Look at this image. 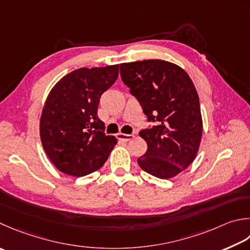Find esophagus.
Wrapping results in <instances>:
<instances>
[{
    "mask_svg": "<svg viewBox=\"0 0 250 250\" xmlns=\"http://www.w3.org/2000/svg\"><path fill=\"white\" fill-rule=\"evenodd\" d=\"M117 139L124 142H129L131 140L134 139L133 134H125V133H118L117 134Z\"/></svg>",
    "mask_w": 250,
    "mask_h": 250,
    "instance_id": "1",
    "label": "esophagus"
}]
</instances>
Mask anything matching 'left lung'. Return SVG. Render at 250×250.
<instances>
[{"label": "left lung", "mask_w": 250, "mask_h": 250, "mask_svg": "<svg viewBox=\"0 0 250 250\" xmlns=\"http://www.w3.org/2000/svg\"><path fill=\"white\" fill-rule=\"evenodd\" d=\"M120 75L148 121L158 124L140 132L147 150L138 158L139 166L156 178L177 177L196 158L203 135L192 79L183 68L161 60L120 63Z\"/></svg>", "instance_id": "8db88e82"}]
</instances>
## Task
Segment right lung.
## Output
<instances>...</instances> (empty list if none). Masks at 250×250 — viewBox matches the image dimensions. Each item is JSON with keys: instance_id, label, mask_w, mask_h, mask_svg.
I'll return each instance as SVG.
<instances>
[{"instance_id": "right-lung-1", "label": "right lung", "mask_w": 250, "mask_h": 250, "mask_svg": "<svg viewBox=\"0 0 250 250\" xmlns=\"http://www.w3.org/2000/svg\"><path fill=\"white\" fill-rule=\"evenodd\" d=\"M119 65L79 68L48 93L40 118V138L48 159L61 172L83 177L99 170L117 144L97 117L103 93L116 82Z\"/></svg>"}]
</instances>
